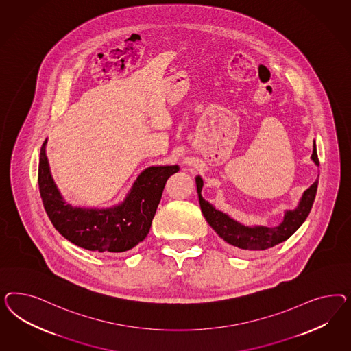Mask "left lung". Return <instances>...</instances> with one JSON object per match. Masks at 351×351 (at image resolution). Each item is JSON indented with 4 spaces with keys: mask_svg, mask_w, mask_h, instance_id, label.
Here are the masks:
<instances>
[{
    "mask_svg": "<svg viewBox=\"0 0 351 351\" xmlns=\"http://www.w3.org/2000/svg\"><path fill=\"white\" fill-rule=\"evenodd\" d=\"M311 160L319 166L315 141L313 144ZM195 184H197V193H198V199H199L203 216L206 217L207 223H210V226L220 238H223L228 245H233L235 250L264 251L287 241L288 238L295 233L306 220L315 199L318 179L310 185V188L302 193V197L300 198L298 207L295 210H286L283 221L278 226H271V228L263 226V225L250 226L234 220L233 217L216 210L211 203L203 199L201 194L203 180L199 175L195 176Z\"/></svg>",
    "mask_w": 351,
    "mask_h": 351,
    "instance_id": "1",
    "label": "left lung"
}]
</instances>
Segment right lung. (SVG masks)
I'll list each match as a JSON object with an SVG mask.
<instances>
[{
    "label": "right lung",
    "mask_w": 351,
    "mask_h": 351,
    "mask_svg": "<svg viewBox=\"0 0 351 351\" xmlns=\"http://www.w3.org/2000/svg\"><path fill=\"white\" fill-rule=\"evenodd\" d=\"M43 141L38 186L43 207L55 229L73 245L94 252H126L148 235L166 181L178 165L150 166L141 171L125 199L106 208L72 206L53 179Z\"/></svg>",
    "instance_id": "obj_1"
}]
</instances>
